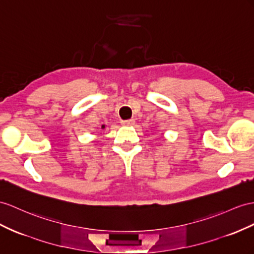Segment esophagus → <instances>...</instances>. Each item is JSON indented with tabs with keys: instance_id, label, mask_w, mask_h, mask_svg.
<instances>
[{
	"instance_id": "1",
	"label": "esophagus",
	"mask_w": 254,
	"mask_h": 254,
	"mask_svg": "<svg viewBox=\"0 0 254 254\" xmlns=\"http://www.w3.org/2000/svg\"><path fill=\"white\" fill-rule=\"evenodd\" d=\"M122 126H127V127H131L135 125V120L134 119H128V120H123L121 121Z\"/></svg>"
}]
</instances>
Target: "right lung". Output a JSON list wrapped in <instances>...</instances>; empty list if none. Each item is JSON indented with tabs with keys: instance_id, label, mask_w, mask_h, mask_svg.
Listing matches in <instances>:
<instances>
[{
	"instance_id": "right-lung-1",
	"label": "right lung",
	"mask_w": 254,
	"mask_h": 254,
	"mask_svg": "<svg viewBox=\"0 0 254 254\" xmlns=\"http://www.w3.org/2000/svg\"><path fill=\"white\" fill-rule=\"evenodd\" d=\"M103 127H104V126H103Z\"/></svg>"
}]
</instances>
